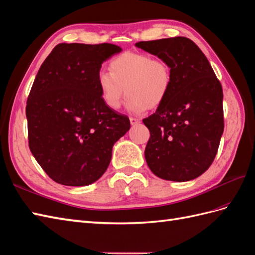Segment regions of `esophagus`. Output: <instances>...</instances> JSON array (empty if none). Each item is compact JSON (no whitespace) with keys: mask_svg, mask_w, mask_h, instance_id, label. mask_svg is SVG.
I'll list each match as a JSON object with an SVG mask.
<instances>
[{"mask_svg":"<svg viewBox=\"0 0 255 255\" xmlns=\"http://www.w3.org/2000/svg\"><path fill=\"white\" fill-rule=\"evenodd\" d=\"M129 122H131L132 126H136V124H138L140 122V120L136 119V118H129Z\"/></svg>","mask_w":255,"mask_h":255,"instance_id":"obj_1","label":"esophagus"}]
</instances>
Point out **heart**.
Listing matches in <instances>:
<instances>
[{"mask_svg": "<svg viewBox=\"0 0 255 255\" xmlns=\"http://www.w3.org/2000/svg\"><path fill=\"white\" fill-rule=\"evenodd\" d=\"M109 69L97 74V84L103 102L110 109L119 108L127 94L128 109L141 114L147 108L159 107L171 90V67L148 54L126 52L111 59Z\"/></svg>", "mask_w": 255, "mask_h": 255, "instance_id": "1", "label": "heart"}]
</instances>
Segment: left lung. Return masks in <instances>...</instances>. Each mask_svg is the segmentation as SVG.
<instances>
[{
  "mask_svg": "<svg viewBox=\"0 0 255 255\" xmlns=\"http://www.w3.org/2000/svg\"><path fill=\"white\" fill-rule=\"evenodd\" d=\"M135 45L166 61L172 70L169 94L156 113L142 120L150 132L147 164L166 181H191L209 169L220 146L224 131L222 85L206 55L188 38Z\"/></svg>",
  "mask_w": 255,
  "mask_h": 255,
  "instance_id": "obj_1",
  "label": "left lung"
}]
</instances>
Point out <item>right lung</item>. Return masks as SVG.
<instances>
[{
	"label": "right lung",
	"instance_id": "right-lung-1",
	"mask_svg": "<svg viewBox=\"0 0 255 255\" xmlns=\"http://www.w3.org/2000/svg\"><path fill=\"white\" fill-rule=\"evenodd\" d=\"M121 51L110 43H60L40 67L26 106L29 148L54 182H96L129 129L128 118L105 105L97 84L102 64Z\"/></svg>",
	"mask_w": 255,
	"mask_h": 255
}]
</instances>
